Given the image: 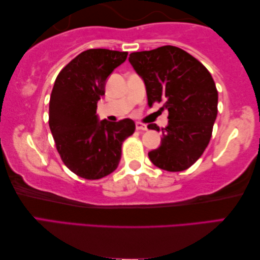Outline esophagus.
Masks as SVG:
<instances>
[{
	"mask_svg": "<svg viewBox=\"0 0 260 260\" xmlns=\"http://www.w3.org/2000/svg\"><path fill=\"white\" fill-rule=\"evenodd\" d=\"M136 129H137L138 131H146L147 126H146V124H143V123L137 122L136 123Z\"/></svg>",
	"mask_w": 260,
	"mask_h": 260,
	"instance_id": "esophagus-1",
	"label": "esophagus"
}]
</instances>
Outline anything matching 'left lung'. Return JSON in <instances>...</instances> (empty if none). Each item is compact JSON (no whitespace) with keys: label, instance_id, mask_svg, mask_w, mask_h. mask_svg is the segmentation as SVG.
<instances>
[{"label":"left lung","instance_id":"8db88e82","mask_svg":"<svg viewBox=\"0 0 260 260\" xmlns=\"http://www.w3.org/2000/svg\"><path fill=\"white\" fill-rule=\"evenodd\" d=\"M129 62L145 84L148 105L164 101L168 110L160 146L148 158L167 172L188 169L210 143L218 115L213 78L198 59L174 46L131 53ZM147 127L160 130L156 124Z\"/></svg>","mask_w":260,"mask_h":260}]
</instances>
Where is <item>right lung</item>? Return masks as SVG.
I'll list each match as a JSON object with an SVG mask.
<instances>
[{"label": "right lung", "instance_id": "right-lung-1", "mask_svg": "<svg viewBox=\"0 0 260 260\" xmlns=\"http://www.w3.org/2000/svg\"><path fill=\"white\" fill-rule=\"evenodd\" d=\"M126 52L87 49L59 72L50 95L49 127L57 152L72 173L99 180L120 164L122 143L135 133V122L99 120L96 104L110 74L126 59Z\"/></svg>", "mask_w": 260, "mask_h": 260}]
</instances>
